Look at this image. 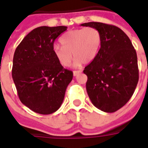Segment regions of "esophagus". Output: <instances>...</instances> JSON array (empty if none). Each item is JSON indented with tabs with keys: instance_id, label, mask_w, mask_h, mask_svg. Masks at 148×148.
I'll return each instance as SVG.
<instances>
[{
	"instance_id": "34e87169",
	"label": "esophagus",
	"mask_w": 148,
	"mask_h": 148,
	"mask_svg": "<svg viewBox=\"0 0 148 148\" xmlns=\"http://www.w3.org/2000/svg\"><path fill=\"white\" fill-rule=\"evenodd\" d=\"M81 73H82V71H74V72H73L74 76H77V75H78V74H81Z\"/></svg>"
}]
</instances>
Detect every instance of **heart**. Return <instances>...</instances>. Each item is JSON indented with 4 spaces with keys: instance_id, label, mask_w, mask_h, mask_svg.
<instances>
[{
    "instance_id": "obj_1",
    "label": "heart",
    "mask_w": 148,
    "mask_h": 148,
    "mask_svg": "<svg viewBox=\"0 0 148 148\" xmlns=\"http://www.w3.org/2000/svg\"><path fill=\"white\" fill-rule=\"evenodd\" d=\"M62 47L55 45L54 54L59 64L67 67L72 61L73 55L75 66L82 62L88 64L98 54L101 44V35L94 27H86L69 31L60 38Z\"/></svg>"
}]
</instances>
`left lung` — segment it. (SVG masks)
I'll return each mask as SVG.
<instances>
[{
	"mask_svg": "<svg viewBox=\"0 0 148 148\" xmlns=\"http://www.w3.org/2000/svg\"><path fill=\"white\" fill-rule=\"evenodd\" d=\"M82 26L94 27L101 35L96 58L83 71L91 102L106 112H114L130 100L139 81L136 51L121 28L100 22Z\"/></svg>",
	"mask_w": 148,
	"mask_h": 148,
	"instance_id": "obj_1",
	"label": "left lung"
}]
</instances>
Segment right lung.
<instances>
[{"instance_id": "obj_1", "label": "right lung", "mask_w": 148, "mask_h": 148, "mask_svg": "<svg viewBox=\"0 0 148 148\" xmlns=\"http://www.w3.org/2000/svg\"><path fill=\"white\" fill-rule=\"evenodd\" d=\"M67 27L42 26L24 37L16 49L12 76L21 101L39 114L57 111L64 99L73 72L59 64L54 42Z\"/></svg>"}]
</instances>
